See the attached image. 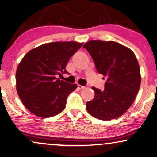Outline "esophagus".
<instances>
[{
	"instance_id": "esophagus-1",
	"label": "esophagus",
	"mask_w": 157,
	"mask_h": 157,
	"mask_svg": "<svg viewBox=\"0 0 157 157\" xmlns=\"http://www.w3.org/2000/svg\"><path fill=\"white\" fill-rule=\"evenodd\" d=\"M77 88H78L79 89H80V90H81V89H83V88H85V86H82V85H77Z\"/></svg>"
}]
</instances>
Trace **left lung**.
Here are the masks:
<instances>
[{
    "label": "left lung",
    "mask_w": 157,
    "mask_h": 157,
    "mask_svg": "<svg viewBox=\"0 0 157 157\" xmlns=\"http://www.w3.org/2000/svg\"><path fill=\"white\" fill-rule=\"evenodd\" d=\"M83 47L92 57L98 73L107 78L104 90L93 87L95 96L86 108L93 117L112 120L125 113L139 90L141 77L131 49L114 41L90 40Z\"/></svg>",
    "instance_id": "left-lung-1"
}]
</instances>
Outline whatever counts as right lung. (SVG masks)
Listing matches in <instances>:
<instances>
[{
    "label": "right lung",
    "mask_w": 157,
    "mask_h": 157,
    "mask_svg": "<svg viewBox=\"0 0 157 157\" xmlns=\"http://www.w3.org/2000/svg\"><path fill=\"white\" fill-rule=\"evenodd\" d=\"M82 43H45L27 53L16 72L17 91L26 108L39 117L47 118L65 109L67 96L77 88L58 77L66 70L69 59Z\"/></svg>",
    "instance_id": "add662e5"
}]
</instances>
